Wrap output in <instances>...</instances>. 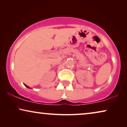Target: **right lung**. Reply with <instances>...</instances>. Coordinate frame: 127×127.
<instances>
[{
  "label": "right lung",
  "instance_id": "obj_1",
  "mask_svg": "<svg viewBox=\"0 0 127 127\" xmlns=\"http://www.w3.org/2000/svg\"><path fill=\"white\" fill-rule=\"evenodd\" d=\"M24 85H25V86H26V87H27V88H29V87H28V86H27V85H26V84H24Z\"/></svg>",
  "mask_w": 127,
  "mask_h": 127
}]
</instances>
